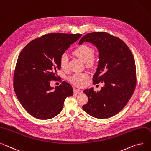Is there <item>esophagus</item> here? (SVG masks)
Returning <instances> with one entry per match:
<instances>
[{"label": "esophagus", "instance_id": "1", "mask_svg": "<svg viewBox=\"0 0 151 151\" xmlns=\"http://www.w3.org/2000/svg\"><path fill=\"white\" fill-rule=\"evenodd\" d=\"M74 92L75 93H76V94H81V93H83V91L82 90H81V89L77 88V89H75L74 90Z\"/></svg>", "mask_w": 151, "mask_h": 151}]
</instances>
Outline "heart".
<instances>
[{"instance_id":"1","label":"heart","mask_w":151,"mask_h":151,"mask_svg":"<svg viewBox=\"0 0 151 151\" xmlns=\"http://www.w3.org/2000/svg\"><path fill=\"white\" fill-rule=\"evenodd\" d=\"M75 55L79 58L85 63L92 64L94 61L93 57V49L86 45H81L78 47L73 52ZM68 64V56L66 53H63L59 59V64L62 68H66ZM88 75L86 73H76L69 78L72 83L76 86L81 87L85 85Z\"/></svg>"}]
</instances>
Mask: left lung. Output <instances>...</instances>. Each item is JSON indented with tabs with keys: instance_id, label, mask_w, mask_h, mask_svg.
<instances>
[{
	"instance_id": "8db88e82",
	"label": "left lung",
	"mask_w": 151,
	"mask_h": 151,
	"mask_svg": "<svg viewBox=\"0 0 151 151\" xmlns=\"http://www.w3.org/2000/svg\"><path fill=\"white\" fill-rule=\"evenodd\" d=\"M84 42L93 44L99 53L93 84L104 83V86L96 92L93 87L84 90L88 101L83 109L95 118L113 116L124 107L135 89L134 58L122 40L107 33L86 34L80 39L79 45Z\"/></svg>"
}]
</instances>
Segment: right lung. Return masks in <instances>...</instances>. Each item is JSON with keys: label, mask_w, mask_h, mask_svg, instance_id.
I'll use <instances>...</instances> for the list:
<instances>
[{"label": "right lung", "mask_w": 151, "mask_h": 151, "mask_svg": "<svg viewBox=\"0 0 151 151\" xmlns=\"http://www.w3.org/2000/svg\"><path fill=\"white\" fill-rule=\"evenodd\" d=\"M81 34L49 33L29 42L19 54L14 73L16 95L27 112L40 119H48L61 112L65 99L72 96V86L64 81L52 87L61 68L59 59Z\"/></svg>", "instance_id": "add662e5"}]
</instances>
